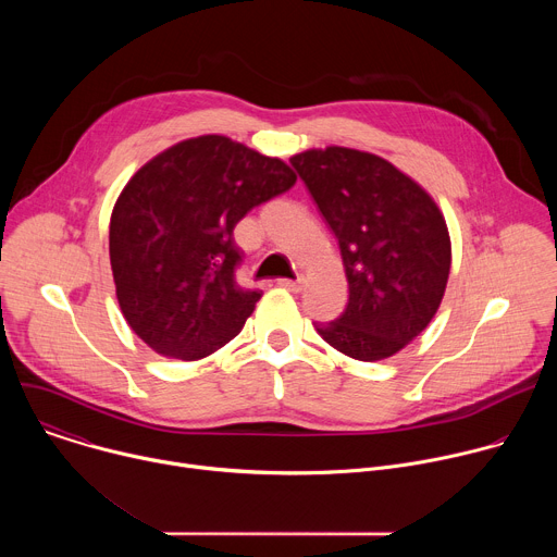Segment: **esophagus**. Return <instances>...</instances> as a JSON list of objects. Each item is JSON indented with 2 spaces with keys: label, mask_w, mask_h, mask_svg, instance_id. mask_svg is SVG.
I'll use <instances>...</instances> for the list:
<instances>
[{
  "label": "esophagus",
  "mask_w": 557,
  "mask_h": 557,
  "mask_svg": "<svg viewBox=\"0 0 557 557\" xmlns=\"http://www.w3.org/2000/svg\"><path fill=\"white\" fill-rule=\"evenodd\" d=\"M277 284H280V286H284V288H288L290 293H299V290H301V286H304V280H301V277H297V280L280 277V280H277Z\"/></svg>",
  "instance_id": "obj_1"
}]
</instances>
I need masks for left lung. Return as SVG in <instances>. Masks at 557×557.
<instances>
[{
    "label": "left lung",
    "instance_id": "8db88e82",
    "mask_svg": "<svg viewBox=\"0 0 557 557\" xmlns=\"http://www.w3.org/2000/svg\"><path fill=\"white\" fill-rule=\"evenodd\" d=\"M335 233L348 277V306L314 322L339 352L359 361L392 357L436 314L451 245L436 202L383 158L348 149H308L290 158Z\"/></svg>",
    "mask_w": 557,
    "mask_h": 557
}]
</instances>
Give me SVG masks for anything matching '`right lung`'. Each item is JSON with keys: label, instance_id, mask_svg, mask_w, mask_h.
I'll list each match as a JSON object with an SVG mask.
<instances>
[{"label": "right lung", "instance_id": "right-lung-1", "mask_svg": "<svg viewBox=\"0 0 557 557\" xmlns=\"http://www.w3.org/2000/svg\"><path fill=\"white\" fill-rule=\"evenodd\" d=\"M295 181L280 158L215 134L132 176L110 220V264L125 320L149 348L196 361L243 331L262 293L235 280L233 228Z\"/></svg>", "mask_w": 557, "mask_h": 557}]
</instances>
